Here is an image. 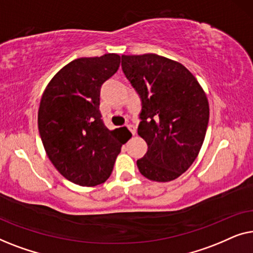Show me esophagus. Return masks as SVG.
I'll return each instance as SVG.
<instances>
[{
    "label": "esophagus",
    "mask_w": 253,
    "mask_h": 253,
    "mask_svg": "<svg viewBox=\"0 0 253 253\" xmlns=\"http://www.w3.org/2000/svg\"><path fill=\"white\" fill-rule=\"evenodd\" d=\"M127 126V129L130 130L131 133H132V134L136 133V126H132V124H129V126Z\"/></svg>",
    "instance_id": "obj_1"
}]
</instances>
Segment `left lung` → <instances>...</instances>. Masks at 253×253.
Wrapping results in <instances>:
<instances>
[{
    "instance_id": "obj_1",
    "label": "left lung",
    "mask_w": 253,
    "mask_h": 253,
    "mask_svg": "<svg viewBox=\"0 0 253 253\" xmlns=\"http://www.w3.org/2000/svg\"><path fill=\"white\" fill-rule=\"evenodd\" d=\"M122 70L141 101L138 134L147 152L138 169L151 181H172L188 170L205 139V93L184 65L155 54L122 55Z\"/></svg>"
}]
</instances>
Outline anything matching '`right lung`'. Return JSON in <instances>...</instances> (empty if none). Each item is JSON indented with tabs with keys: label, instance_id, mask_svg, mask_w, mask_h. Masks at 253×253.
Masks as SVG:
<instances>
[{
	"label": "right lung",
	"instance_id": "1",
	"mask_svg": "<svg viewBox=\"0 0 253 253\" xmlns=\"http://www.w3.org/2000/svg\"><path fill=\"white\" fill-rule=\"evenodd\" d=\"M121 57L106 54L82 57L62 68L44 89L38 126L46 153L69 181L95 186L112 174L122 131H110L100 112V89L119 70Z\"/></svg>",
	"mask_w": 253,
	"mask_h": 253
}]
</instances>
